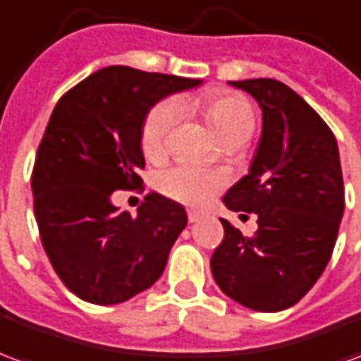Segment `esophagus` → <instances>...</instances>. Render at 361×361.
Listing matches in <instances>:
<instances>
[{"label": "esophagus", "instance_id": "obj_1", "mask_svg": "<svg viewBox=\"0 0 361 361\" xmlns=\"http://www.w3.org/2000/svg\"><path fill=\"white\" fill-rule=\"evenodd\" d=\"M201 219H203V214H201V212L188 211V220H189V222H197V220H201Z\"/></svg>", "mask_w": 361, "mask_h": 361}]
</instances>
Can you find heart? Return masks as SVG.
Masks as SVG:
<instances>
[{
  "instance_id": "obj_1",
  "label": "heart",
  "mask_w": 361,
  "mask_h": 361,
  "mask_svg": "<svg viewBox=\"0 0 361 361\" xmlns=\"http://www.w3.org/2000/svg\"><path fill=\"white\" fill-rule=\"evenodd\" d=\"M207 123L220 139L243 137L250 139L255 127V110L245 96L216 90L199 100ZM178 121L173 102H160L147 114L141 127V149L149 158L160 157L166 150L170 133ZM226 178L220 172L204 170L193 164H180L162 176V189L180 203L201 207L224 188Z\"/></svg>"
}]
</instances>
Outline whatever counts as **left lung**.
<instances>
[{
  "instance_id": "8db88e82",
  "label": "left lung",
  "mask_w": 361,
  "mask_h": 361,
  "mask_svg": "<svg viewBox=\"0 0 361 361\" xmlns=\"http://www.w3.org/2000/svg\"><path fill=\"white\" fill-rule=\"evenodd\" d=\"M263 110V133L250 173L224 195L235 212H255L257 232L228 220L211 257L220 290L255 311L302 300L333 255L344 212L338 147L331 127L302 96L274 79L232 81Z\"/></svg>"
}]
</instances>
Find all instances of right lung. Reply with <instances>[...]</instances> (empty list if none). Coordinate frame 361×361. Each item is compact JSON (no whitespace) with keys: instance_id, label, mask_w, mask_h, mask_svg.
<instances>
[{"instance_id":"obj_1","label":"right lung","mask_w":361,"mask_h":361,"mask_svg":"<svg viewBox=\"0 0 361 361\" xmlns=\"http://www.w3.org/2000/svg\"><path fill=\"white\" fill-rule=\"evenodd\" d=\"M199 79L98 69L61 96L32 168L35 216L54 271L90 303H121L150 288L188 214L176 201L149 193L137 216L119 212L111 193L142 189L141 127L150 106Z\"/></svg>"}]
</instances>
